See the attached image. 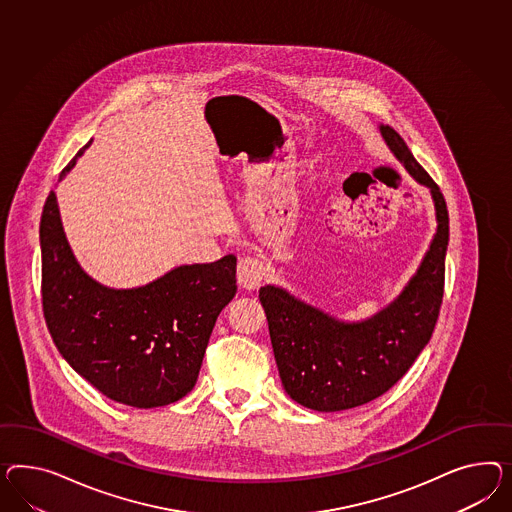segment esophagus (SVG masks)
<instances>
[{
	"mask_svg": "<svg viewBox=\"0 0 512 512\" xmlns=\"http://www.w3.org/2000/svg\"><path fill=\"white\" fill-rule=\"evenodd\" d=\"M236 279H238V283H240L244 289H248V291L257 289V287L263 283L264 279L263 261H259V259H255V257H244V259H240L238 266H236Z\"/></svg>",
	"mask_w": 512,
	"mask_h": 512,
	"instance_id": "obj_1",
	"label": "esophagus"
}]
</instances>
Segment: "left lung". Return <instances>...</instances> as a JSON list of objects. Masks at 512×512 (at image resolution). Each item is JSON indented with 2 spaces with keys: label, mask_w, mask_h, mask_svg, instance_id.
<instances>
[{
  "label": "left lung",
  "mask_w": 512,
  "mask_h": 512,
  "mask_svg": "<svg viewBox=\"0 0 512 512\" xmlns=\"http://www.w3.org/2000/svg\"><path fill=\"white\" fill-rule=\"evenodd\" d=\"M378 130L406 173L429 188L436 214V233L401 294L371 317L348 322L283 287L259 291L281 384L292 401L317 412L350 410L395 386L429 343L442 305L449 244L445 199L404 139L391 126Z\"/></svg>",
  "instance_id": "left-lung-1"
}]
</instances>
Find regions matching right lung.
I'll use <instances>...</instances> for the list:
<instances>
[{
	"instance_id": "obj_1",
	"label": "right lung",
	"mask_w": 512,
	"mask_h": 512,
	"mask_svg": "<svg viewBox=\"0 0 512 512\" xmlns=\"http://www.w3.org/2000/svg\"><path fill=\"white\" fill-rule=\"evenodd\" d=\"M39 233L42 311L70 367L111 401L134 408L166 406L188 395L216 318L235 298V255L180 264L147 285L113 289L74 257L54 192L42 208Z\"/></svg>"
}]
</instances>
